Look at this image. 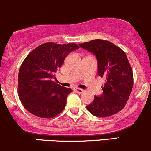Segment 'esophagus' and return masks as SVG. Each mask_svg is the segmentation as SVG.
<instances>
[{"mask_svg": "<svg viewBox=\"0 0 151 151\" xmlns=\"http://www.w3.org/2000/svg\"><path fill=\"white\" fill-rule=\"evenodd\" d=\"M73 90H74L75 92L78 93H84V90H82V89L76 88H76H73Z\"/></svg>", "mask_w": 151, "mask_h": 151, "instance_id": "1", "label": "esophagus"}]
</instances>
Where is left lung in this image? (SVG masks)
<instances>
[{
    "label": "left lung",
    "instance_id": "8db88e82",
    "mask_svg": "<svg viewBox=\"0 0 151 151\" xmlns=\"http://www.w3.org/2000/svg\"><path fill=\"white\" fill-rule=\"evenodd\" d=\"M79 46L96 55L98 75L105 79L103 94L95 96L87 109L97 117H108L119 113L128 101L133 85V71L125 52L113 43L101 39Z\"/></svg>",
    "mask_w": 151,
    "mask_h": 151
}]
</instances>
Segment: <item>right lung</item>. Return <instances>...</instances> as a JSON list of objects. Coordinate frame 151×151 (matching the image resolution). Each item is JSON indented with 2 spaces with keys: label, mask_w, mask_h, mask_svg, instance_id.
Returning <instances> with one entry per match:
<instances>
[{
  "label": "right lung",
  "mask_w": 151,
  "mask_h": 151,
  "mask_svg": "<svg viewBox=\"0 0 151 151\" xmlns=\"http://www.w3.org/2000/svg\"><path fill=\"white\" fill-rule=\"evenodd\" d=\"M79 48L70 43H45L34 49L23 61L18 73V96L32 114L50 119L62 112L70 88L56 84L55 74L72 51Z\"/></svg>",
  "instance_id": "right-lung-1"
}]
</instances>
